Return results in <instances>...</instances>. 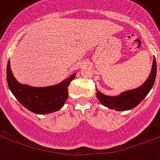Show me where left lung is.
I'll return each instance as SVG.
<instances>
[{"mask_svg":"<svg viewBox=\"0 0 160 160\" xmlns=\"http://www.w3.org/2000/svg\"><path fill=\"white\" fill-rule=\"evenodd\" d=\"M156 73H157L156 60L155 58H153L152 71L150 73L149 77L142 86L138 87L137 89L123 92L121 95L118 97H109V96L103 95L98 91L97 97L102 105H104L105 107L109 108L111 109H115L116 111H125V110L134 108L146 98L150 90L152 89L155 81Z\"/></svg>","mask_w":160,"mask_h":160,"instance_id":"8db88e82","label":"left lung"}]
</instances>
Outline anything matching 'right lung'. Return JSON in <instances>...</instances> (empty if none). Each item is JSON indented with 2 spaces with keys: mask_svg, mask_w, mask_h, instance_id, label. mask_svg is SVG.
Listing matches in <instances>:
<instances>
[{
  "mask_svg": "<svg viewBox=\"0 0 160 160\" xmlns=\"http://www.w3.org/2000/svg\"><path fill=\"white\" fill-rule=\"evenodd\" d=\"M74 76L72 74L58 86L33 87L18 82L12 73L9 61L7 68V80L12 93L27 109L38 114L52 113L63 106L68 96V87Z\"/></svg>",
  "mask_w": 160,
  "mask_h": 160,
  "instance_id": "add662e5",
  "label": "right lung"
}]
</instances>
